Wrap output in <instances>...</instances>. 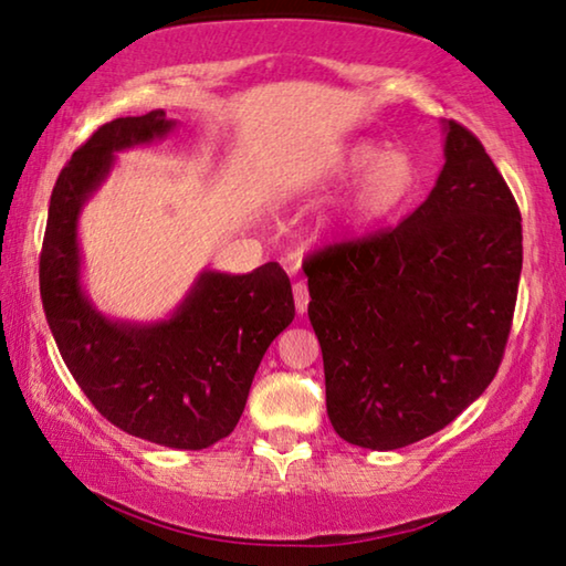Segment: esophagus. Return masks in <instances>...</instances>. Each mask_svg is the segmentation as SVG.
Wrapping results in <instances>:
<instances>
[{"instance_id": "obj_1", "label": "esophagus", "mask_w": 566, "mask_h": 566, "mask_svg": "<svg viewBox=\"0 0 566 566\" xmlns=\"http://www.w3.org/2000/svg\"><path fill=\"white\" fill-rule=\"evenodd\" d=\"M294 307H297L300 315H304V312H307V307H310V292L302 282L294 284Z\"/></svg>"}]
</instances>
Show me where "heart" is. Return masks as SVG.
Wrapping results in <instances>:
<instances>
[{"mask_svg":"<svg viewBox=\"0 0 566 566\" xmlns=\"http://www.w3.org/2000/svg\"><path fill=\"white\" fill-rule=\"evenodd\" d=\"M345 181L353 184L329 213L327 227L343 234H360L398 219L418 196L423 174L420 160L408 148H382L373 140H355L332 158L319 186Z\"/></svg>","mask_w":566,"mask_h":566,"instance_id":"obj_1","label":"heart"}]
</instances>
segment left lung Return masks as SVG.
Listing matches in <instances>:
<instances>
[{"label":"left lung","mask_w":566,"mask_h":566,"mask_svg":"<svg viewBox=\"0 0 566 566\" xmlns=\"http://www.w3.org/2000/svg\"><path fill=\"white\" fill-rule=\"evenodd\" d=\"M446 164L396 229L310 256L327 416L347 443L438 433L496 375L522 276V213L481 140L443 120Z\"/></svg>","instance_id":"8db88e82"}]
</instances>
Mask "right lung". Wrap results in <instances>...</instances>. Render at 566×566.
I'll return each mask as SVG.
<instances>
[{
  "mask_svg": "<svg viewBox=\"0 0 566 566\" xmlns=\"http://www.w3.org/2000/svg\"><path fill=\"white\" fill-rule=\"evenodd\" d=\"M164 111L97 128L62 168L50 196L40 294L57 349L80 390L125 433L201 451L237 428L266 347L290 327V276L276 262L249 274L203 269L168 319L123 322L83 290L80 211L115 166V154L166 138Z\"/></svg>",
  "mask_w": 566,
  "mask_h": 566,
  "instance_id": "add662e5",
  "label": "right lung"
}]
</instances>
